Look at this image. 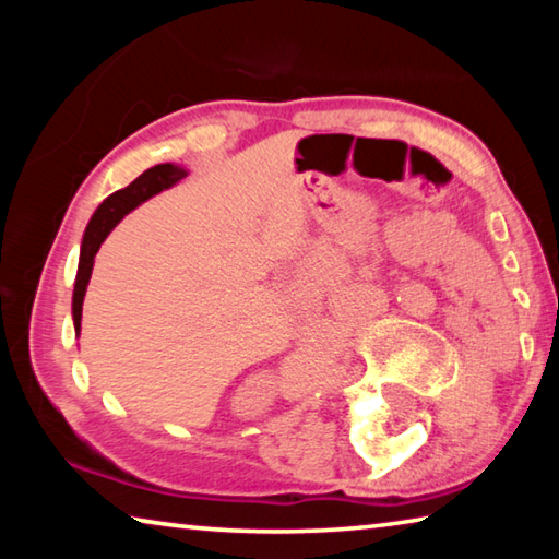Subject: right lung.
<instances>
[{
    "label": "right lung",
    "mask_w": 559,
    "mask_h": 559,
    "mask_svg": "<svg viewBox=\"0 0 559 559\" xmlns=\"http://www.w3.org/2000/svg\"><path fill=\"white\" fill-rule=\"evenodd\" d=\"M182 177H187V173L177 165L165 163V165L150 167L135 179V182H130L126 189L112 192L108 200L98 206L96 214L91 216L86 234H83L79 273H75V286H73V325H75V330H81L83 298H86V286L91 281L93 259H96L100 243L106 241V236L112 231V226H116L128 212L135 210L138 204H143L153 194L177 185Z\"/></svg>",
    "instance_id": "1"
}]
</instances>
